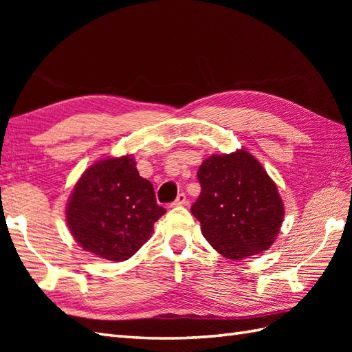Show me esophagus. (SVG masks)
<instances>
[{"label":"esophagus","instance_id":"1","mask_svg":"<svg viewBox=\"0 0 352 352\" xmlns=\"http://www.w3.org/2000/svg\"><path fill=\"white\" fill-rule=\"evenodd\" d=\"M186 204H188V198H186L184 193H178L177 199L170 204V207H178V206H186Z\"/></svg>","mask_w":352,"mask_h":352}]
</instances>
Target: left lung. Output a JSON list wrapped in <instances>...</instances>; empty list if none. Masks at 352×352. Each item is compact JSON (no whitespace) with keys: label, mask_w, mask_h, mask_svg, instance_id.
<instances>
[{"label":"left lung","mask_w":352,"mask_h":352,"mask_svg":"<svg viewBox=\"0 0 352 352\" xmlns=\"http://www.w3.org/2000/svg\"><path fill=\"white\" fill-rule=\"evenodd\" d=\"M201 193L190 212L213 248L231 260L266 251L278 234L284 206L275 183L245 149L210 155L198 169Z\"/></svg>","instance_id":"1"}]
</instances>
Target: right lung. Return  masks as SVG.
<instances>
[{
  "label": "right lung",
  "instance_id": "1",
  "mask_svg": "<svg viewBox=\"0 0 352 352\" xmlns=\"http://www.w3.org/2000/svg\"><path fill=\"white\" fill-rule=\"evenodd\" d=\"M154 188L142 178L133 157H111L85 170L72 190L66 222L77 243L111 261L130 258L164 214Z\"/></svg>",
  "mask_w": 352,
  "mask_h": 352
}]
</instances>
